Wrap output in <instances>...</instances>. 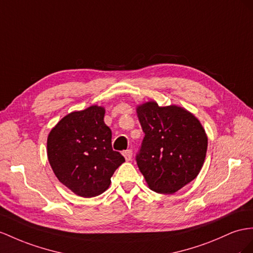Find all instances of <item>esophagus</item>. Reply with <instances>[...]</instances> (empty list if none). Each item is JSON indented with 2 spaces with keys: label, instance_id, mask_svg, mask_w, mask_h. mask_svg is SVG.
I'll return each instance as SVG.
<instances>
[{
  "label": "esophagus",
  "instance_id": "esophagus-1",
  "mask_svg": "<svg viewBox=\"0 0 253 253\" xmlns=\"http://www.w3.org/2000/svg\"><path fill=\"white\" fill-rule=\"evenodd\" d=\"M123 155H124V157L127 161H130L131 157H132V151L131 150H126L123 152Z\"/></svg>",
  "mask_w": 253,
  "mask_h": 253
}]
</instances>
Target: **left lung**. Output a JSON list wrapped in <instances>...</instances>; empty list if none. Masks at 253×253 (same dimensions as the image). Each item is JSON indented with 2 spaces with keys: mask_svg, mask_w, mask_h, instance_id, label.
I'll list each match as a JSON object with an SVG mask.
<instances>
[{
  "mask_svg": "<svg viewBox=\"0 0 253 253\" xmlns=\"http://www.w3.org/2000/svg\"><path fill=\"white\" fill-rule=\"evenodd\" d=\"M144 132L135 161L155 192L178 191L202 169L207 137L199 120L177 106L159 107L155 101L137 108Z\"/></svg>",
  "mask_w": 253,
  "mask_h": 253,
  "instance_id": "8db88e82",
  "label": "left lung"
}]
</instances>
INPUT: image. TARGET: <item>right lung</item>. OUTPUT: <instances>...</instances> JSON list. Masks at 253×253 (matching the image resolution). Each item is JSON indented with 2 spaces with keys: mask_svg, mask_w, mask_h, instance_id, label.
I'll use <instances>...</instances> for the list:
<instances>
[{
  "mask_svg": "<svg viewBox=\"0 0 253 253\" xmlns=\"http://www.w3.org/2000/svg\"><path fill=\"white\" fill-rule=\"evenodd\" d=\"M103 116L105 109L98 106L71 112L48 135V159L55 176L80 197L101 194L125 161L113 151L112 132Z\"/></svg>",
  "mask_w": 253,
  "mask_h": 253,
  "instance_id": "1",
  "label": "right lung"
}]
</instances>
